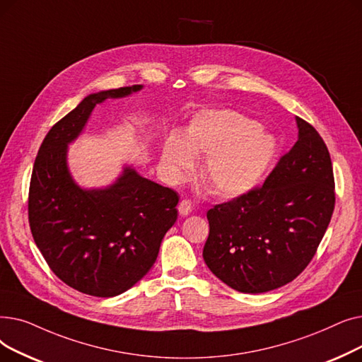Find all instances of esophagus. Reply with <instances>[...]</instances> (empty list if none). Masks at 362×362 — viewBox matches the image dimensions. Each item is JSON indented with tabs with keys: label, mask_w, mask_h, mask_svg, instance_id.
Listing matches in <instances>:
<instances>
[{
	"label": "esophagus",
	"mask_w": 362,
	"mask_h": 362,
	"mask_svg": "<svg viewBox=\"0 0 362 362\" xmlns=\"http://www.w3.org/2000/svg\"><path fill=\"white\" fill-rule=\"evenodd\" d=\"M192 211H193V203H192L190 200L184 199V200L180 202V204H178V212H180L181 216H187L188 214H192Z\"/></svg>",
	"instance_id": "34e87169"
}]
</instances>
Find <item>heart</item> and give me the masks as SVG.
<instances>
[{
	"mask_svg": "<svg viewBox=\"0 0 362 362\" xmlns=\"http://www.w3.org/2000/svg\"><path fill=\"white\" fill-rule=\"evenodd\" d=\"M275 136L234 110H203L188 124L184 139L172 135L163 146L168 177L181 182L194 169V158H204L202 178L223 197L249 193L261 184L277 156Z\"/></svg>",
	"mask_w": 362,
	"mask_h": 362,
	"instance_id": "1",
	"label": "heart"
}]
</instances>
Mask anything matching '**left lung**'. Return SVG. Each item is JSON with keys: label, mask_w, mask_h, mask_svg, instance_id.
<instances>
[{"label": "left lung", "mask_w": 362, "mask_h": 362, "mask_svg": "<svg viewBox=\"0 0 362 362\" xmlns=\"http://www.w3.org/2000/svg\"><path fill=\"white\" fill-rule=\"evenodd\" d=\"M298 141L262 187L208 211L203 259L242 293H265L308 267L334 211L330 153L317 129L296 117Z\"/></svg>", "instance_id": "obj_1"}]
</instances>
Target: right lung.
<instances>
[{
  "mask_svg": "<svg viewBox=\"0 0 362 362\" xmlns=\"http://www.w3.org/2000/svg\"><path fill=\"white\" fill-rule=\"evenodd\" d=\"M140 90L143 85H132L85 97L48 131L33 165L28 203L33 240L51 271L85 295L113 298L139 283L178 216L177 192L132 166L103 188L79 187L67 166V146L95 106Z\"/></svg>",
  "mask_w": 362,
  "mask_h": 362,
  "instance_id": "right-lung-1",
  "label": "right lung"
}]
</instances>
